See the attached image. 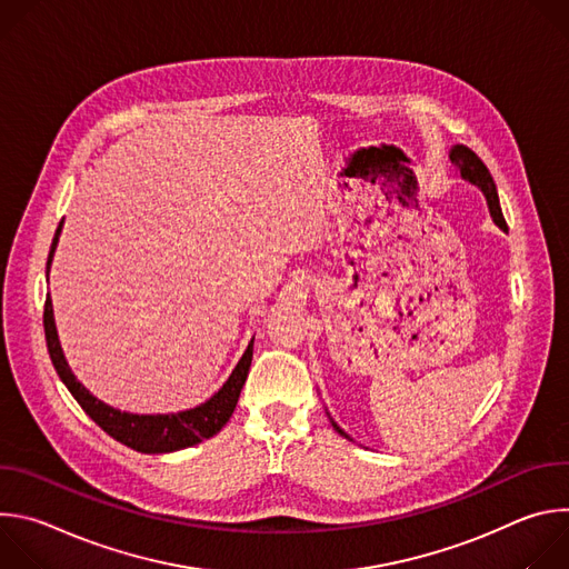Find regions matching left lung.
I'll list each match as a JSON object with an SVG mask.
<instances>
[{"mask_svg":"<svg viewBox=\"0 0 569 569\" xmlns=\"http://www.w3.org/2000/svg\"><path fill=\"white\" fill-rule=\"evenodd\" d=\"M450 161H452L455 169L461 171V178H463V180L472 182L475 187H479V189L483 191L486 202H489V209H491L493 220H496L502 229H507V220H505V216H502V207H500V198H498L496 182H493L489 169H486L483 161H481L470 148H466V146H455L452 152H450ZM333 426H336V423H333ZM336 430H338L340 435H345L338 426H336Z\"/></svg>","mask_w":569,"mask_h":569,"instance_id":"8db88e82","label":"left lung"}]
</instances>
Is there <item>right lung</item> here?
<instances>
[{
    "label": "right lung",
    "mask_w": 569,
    "mask_h": 569,
    "mask_svg": "<svg viewBox=\"0 0 569 569\" xmlns=\"http://www.w3.org/2000/svg\"><path fill=\"white\" fill-rule=\"evenodd\" d=\"M60 227L56 229L51 250H49V259H47V274H49V266H51V257L56 250V242L60 236ZM44 338H47V349H49V358L53 362V369L58 371L60 380L64 382V387L71 391V396L78 400L80 408L86 410V415L103 430L108 432L112 439L121 441L123 446L137 450V452H171V450H180V448H189L196 446L209 437H213L216 432L222 430V426L229 421V417L236 410V402L240 396L242 385H246L250 365H252V345L248 347V351L242 353L240 362L236 365V369L231 371L229 380L202 405L187 412H178V415H157V417H139V415H128V412H119L110 405L97 400L83 385H80L71 369L64 362L58 336H56V323H53V310H51V299L47 295L44 301Z\"/></svg>",
    "instance_id": "1"
}]
</instances>
